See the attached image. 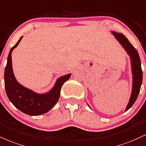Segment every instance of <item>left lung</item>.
Returning <instances> with one entry per match:
<instances>
[{
  "mask_svg": "<svg viewBox=\"0 0 146 146\" xmlns=\"http://www.w3.org/2000/svg\"><path fill=\"white\" fill-rule=\"evenodd\" d=\"M111 33L114 35L117 41H118L121 45L124 47V50H126V52L130 56V58H131V69H132L133 74V86L131 97H130L129 103H128L125 110V111H126L135 103L139 93L140 88H141L142 79H143V72L141 70V60H140V58L137 51L133 46L132 44L130 43L127 38L124 35H122V33L113 32V31H111Z\"/></svg>",
  "mask_w": 146,
  "mask_h": 146,
  "instance_id": "obj_1",
  "label": "left lung"
}]
</instances>
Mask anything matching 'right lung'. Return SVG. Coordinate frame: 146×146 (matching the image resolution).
Returning <instances> with one entry per match:
<instances>
[{
	"label": "right lung",
	"instance_id": "obj_1",
	"mask_svg": "<svg viewBox=\"0 0 146 146\" xmlns=\"http://www.w3.org/2000/svg\"><path fill=\"white\" fill-rule=\"evenodd\" d=\"M22 37L21 36L9 54L5 69V91L9 101L19 110L29 115H39L49 111L56 105L60 98L61 88L70 78L71 73L59 78L52 90L45 94H38L19 84L13 74L11 53Z\"/></svg>",
	"mask_w": 146,
	"mask_h": 146
}]
</instances>
